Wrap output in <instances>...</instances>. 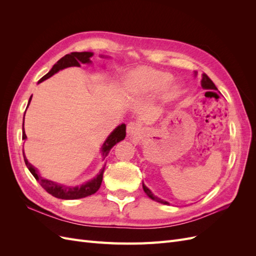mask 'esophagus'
Instances as JSON below:
<instances>
[{
  "label": "esophagus",
  "instance_id": "esophagus-1",
  "mask_svg": "<svg viewBox=\"0 0 256 256\" xmlns=\"http://www.w3.org/2000/svg\"><path fill=\"white\" fill-rule=\"evenodd\" d=\"M138 131H140V126H138L136 122H129L128 125H127V134H128V136H136L138 134Z\"/></svg>",
  "mask_w": 256,
  "mask_h": 256
}]
</instances>
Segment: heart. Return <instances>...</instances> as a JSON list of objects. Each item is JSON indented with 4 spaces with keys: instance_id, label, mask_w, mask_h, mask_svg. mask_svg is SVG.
Returning a JSON list of instances; mask_svg holds the SVG:
<instances>
[{
    "instance_id": "b5f03b06",
    "label": "heart",
    "mask_w": 256,
    "mask_h": 256,
    "mask_svg": "<svg viewBox=\"0 0 256 256\" xmlns=\"http://www.w3.org/2000/svg\"><path fill=\"white\" fill-rule=\"evenodd\" d=\"M172 81L171 74L152 68H136L129 72L124 81V88L128 95L142 96L159 92ZM176 90L168 96H174Z\"/></svg>"
}]
</instances>
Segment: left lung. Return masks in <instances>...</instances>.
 <instances>
[{"mask_svg": "<svg viewBox=\"0 0 256 256\" xmlns=\"http://www.w3.org/2000/svg\"><path fill=\"white\" fill-rule=\"evenodd\" d=\"M198 76V72H194V76ZM200 85H202V88H204V90H218V88H216V85L214 84V82L208 78V76L206 74H202V80H200ZM143 190H144V192L146 193L147 194V196L148 198H150L152 200H156V202H158V203H161V204H164V205H170V203L168 202H166V200H161V198H157L156 196H154L152 194V192L146 187V186L144 184V182H143Z\"/></svg>", "mask_w": 256, "mask_h": 256, "instance_id": "left-lung-1", "label": "left lung"}]
</instances>
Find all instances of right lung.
I'll return each instance as SVG.
<instances>
[{
	"mask_svg": "<svg viewBox=\"0 0 256 256\" xmlns=\"http://www.w3.org/2000/svg\"><path fill=\"white\" fill-rule=\"evenodd\" d=\"M94 56L92 52H72L70 54H66L65 56L62 58L60 60H58L56 64L53 65V67L50 69V72L44 74L42 78L38 81V83H42V81L49 79L50 76H52L53 74H56V72H58L60 70H63L65 68L68 67H80V64H92L90 58ZM100 58H109L106 56H100ZM32 100V96L30 97L28 102V106ZM26 106V109H28ZM126 136V125L125 124H122V125H118L116 127L112 132L109 134V136L106 138V140L104 141V143L102 146V150H100V152L102 154V161L106 160V157L109 154L110 150L112 147L120 141H122L124 138ZM26 134L24 131V116H23V126H22V140H26ZM23 157H24V162L28 168V171L32 173V175L36 178V180L40 184L42 187L47 191L48 193H50L51 196H56L58 198H62V200H76V198H86L88 196L94 194L95 192L98 191V189L100 188V184L102 182V177H104V168H106V164H104L102 168L100 170V172L94 177L92 178L90 180L84 182L80 186H66V184H62L60 182H56L53 180H47V178L42 177L40 171L30 164L28 161L24 150H23Z\"/></svg>",
	"mask_w": 256,
	"mask_h": 256,
	"instance_id": "obj_1",
	"label": "right lung"
}]
</instances>
